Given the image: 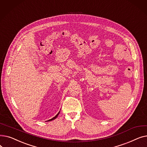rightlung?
<instances>
[{"label":"right lung","mask_w":147,"mask_h":147,"mask_svg":"<svg viewBox=\"0 0 147 147\" xmlns=\"http://www.w3.org/2000/svg\"><path fill=\"white\" fill-rule=\"evenodd\" d=\"M59 112H60V111H59V113H58V114H57V115H55V117H53L52 119H50V120H47V121H51V120H54V119H56V118H57V117H58V114H59Z\"/></svg>","instance_id":"right-lung-1"}]
</instances>
